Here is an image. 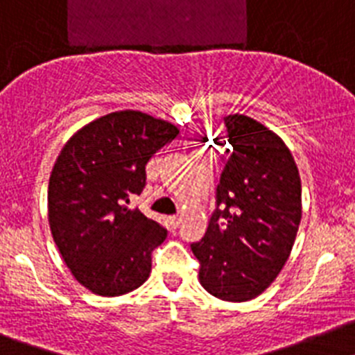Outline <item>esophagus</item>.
<instances>
[{"mask_svg": "<svg viewBox=\"0 0 355 355\" xmlns=\"http://www.w3.org/2000/svg\"><path fill=\"white\" fill-rule=\"evenodd\" d=\"M168 221H170L171 226H178V223H180V217H178V216H170V217H168Z\"/></svg>", "mask_w": 355, "mask_h": 355, "instance_id": "esophagus-1", "label": "esophagus"}]
</instances>
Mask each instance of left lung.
Returning a JSON list of instances; mask_svg holds the SVG:
<instances>
[{
    "label": "left lung",
    "mask_w": 355,
    "mask_h": 355,
    "mask_svg": "<svg viewBox=\"0 0 355 355\" xmlns=\"http://www.w3.org/2000/svg\"><path fill=\"white\" fill-rule=\"evenodd\" d=\"M233 150L205 237L193 242L200 283L217 299L251 301L281 272L301 223V177L283 139L244 114L225 118Z\"/></svg>",
    "instance_id": "left-lung-1"
}]
</instances>
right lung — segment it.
Listing matches in <instances>:
<instances>
[{
	"label": "right lung",
	"mask_w": 355,
	"mask_h": 355,
	"mask_svg": "<svg viewBox=\"0 0 355 355\" xmlns=\"http://www.w3.org/2000/svg\"><path fill=\"white\" fill-rule=\"evenodd\" d=\"M177 136L161 118L116 111L79 129L60 152L47 191L51 233L90 292L123 295L148 279L152 251L168 232L127 205L145 187L150 157Z\"/></svg>",
	"instance_id": "1"
}]
</instances>
